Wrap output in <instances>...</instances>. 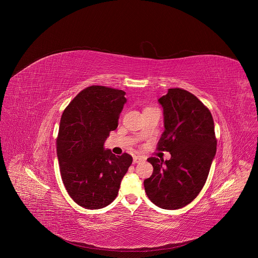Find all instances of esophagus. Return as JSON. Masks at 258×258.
<instances>
[{"label":"esophagus","instance_id":"34e87169","mask_svg":"<svg viewBox=\"0 0 258 258\" xmlns=\"http://www.w3.org/2000/svg\"><path fill=\"white\" fill-rule=\"evenodd\" d=\"M145 160V158L143 157V156H134V163H139V162H141V161H144Z\"/></svg>","mask_w":258,"mask_h":258}]
</instances>
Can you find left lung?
Masks as SVG:
<instances>
[{"instance_id": "obj_1", "label": "left lung", "mask_w": 258, "mask_h": 258, "mask_svg": "<svg viewBox=\"0 0 258 258\" xmlns=\"http://www.w3.org/2000/svg\"><path fill=\"white\" fill-rule=\"evenodd\" d=\"M158 102L165 130L157 149L171 157L147 159L154 169L144 187L155 205L173 210L191 203L205 185L216 153L214 122L209 109L186 90L168 89Z\"/></svg>"}]
</instances>
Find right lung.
Instances as JSON below:
<instances>
[{
    "mask_svg": "<svg viewBox=\"0 0 258 258\" xmlns=\"http://www.w3.org/2000/svg\"><path fill=\"white\" fill-rule=\"evenodd\" d=\"M125 92L103 86L83 90L65 108L57 137V156L64 187L80 206L100 209L117 196L133 162L115 156L104 142L118 125Z\"/></svg>",
    "mask_w": 258,
    "mask_h": 258,
    "instance_id": "right-lung-1",
    "label": "right lung"
}]
</instances>
